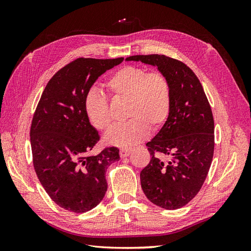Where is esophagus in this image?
Instances as JSON below:
<instances>
[{"mask_svg":"<svg viewBox=\"0 0 251 251\" xmlns=\"http://www.w3.org/2000/svg\"><path fill=\"white\" fill-rule=\"evenodd\" d=\"M131 153H132V150L131 149H121L120 151H119L121 158H126V157H127L128 155H130Z\"/></svg>","mask_w":251,"mask_h":251,"instance_id":"1","label":"esophagus"}]
</instances>
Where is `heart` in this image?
Wrapping results in <instances>:
<instances>
[{"mask_svg": "<svg viewBox=\"0 0 251 251\" xmlns=\"http://www.w3.org/2000/svg\"><path fill=\"white\" fill-rule=\"evenodd\" d=\"M110 92L128 100L126 124L115 126L105 136L110 146L131 148L156 132L168 120L171 111V86L160 72L148 73L142 68L126 66L114 72L107 81ZM89 123L96 130L107 132L112 117L107 97L102 91L91 88L83 101Z\"/></svg>", "mask_w": 251, "mask_h": 251, "instance_id": "obj_1", "label": "heart"}]
</instances>
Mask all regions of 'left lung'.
I'll return each instance as SVG.
<instances>
[{"mask_svg":"<svg viewBox=\"0 0 251 251\" xmlns=\"http://www.w3.org/2000/svg\"><path fill=\"white\" fill-rule=\"evenodd\" d=\"M126 60L157 67L170 82V115L147 143L151 160L140 181L144 195L157 206L183 207L199 193L214 156L215 124L207 97L196 74L177 59L151 54ZM163 155L169 156L168 163Z\"/></svg>","mask_w":251,"mask_h":251,"instance_id":"8db88e82","label":"left lung"}]
</instances>
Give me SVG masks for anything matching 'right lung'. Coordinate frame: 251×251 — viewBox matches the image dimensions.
<instances>
[{
	"instance_id": "add662e5",
	"label": "right lung",
	"mask_w": 251,
	"mask_h": 251,
	"mask_svg": "<svg viewBox=\"0 0 251 251\" xmlns=\"http://www.w3.org/2000/svg\"><path fill=\"white\" fill-rule=\"evenodd\" d=\"M123 60L75 59L53 75L37 104L30 128L34 170L50 198L66 210L81 214L97 206L108 188L105 172L120 159L117 148L90 155L100 135L83 101L97 78Z\"/></svg>"
}]
</instances>
